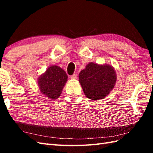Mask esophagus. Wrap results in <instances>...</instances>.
<instances>
[{"label":"esophagus","mask_w":153,"mask_h":153,"mask_svg":"<svg viewBox=\"0 0 153 153\" xmlns=\"http://www.w3.org/2000/svg\"><path fill=\"white\" fill-rule=\"evenodd\" d=\"M71 79H77V74H74L73 75L71 76Z\"/></svg>","instance_id":"esophagus-1"}]
</instances>
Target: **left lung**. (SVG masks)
<instances>
[{
    "mask_svg": "<svg viewBox=\"0 0 153 153\" xmlns=\"http://www.w3.org/2000/svg\"><path fill=\"white\" fill-rule=\"evenodd\" d=\"M79 81L87 98L98 100L105 98L112 90L116 82V74L109 65L91 62L81 71Z\"/></svg>",
    "mask_w": 153,
    "mask_h": 153,
    "instance_id": "1",
    "label": "left lung"
}]
</instances>
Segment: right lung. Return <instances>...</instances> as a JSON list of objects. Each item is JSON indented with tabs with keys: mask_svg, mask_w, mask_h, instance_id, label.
<instances>
[{
	"mask_svg": "<svg viewBox=\"0 0 153 153\" xmlns=\"http://www.w3.org/2000/svg\"><path fill=\"white\" fill-rule=\"evenodd\" d=\"M67 79V74L62 68L53 66L39 77L38 85L43 95L50 99H56L60 96Z\"/></svg>",
	"mask_w": 153,
	"mask_h": 153,
	"instance_id": "add662e5",
	"label": "right lung"
}]
</instances>
